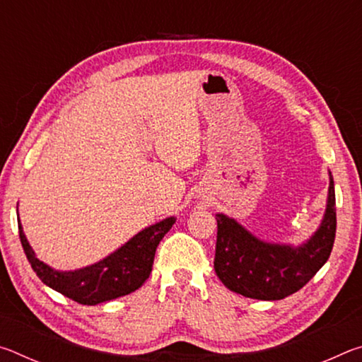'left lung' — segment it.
I'll return each instance as SVG.
<instances>
[{"label":"left lung","mask_w":362,"mask_h":362,"mask_svg":"<svg viewBox=\"0 0 362 362\" xmlns=\"http://www.w3.org/2000/svg\"><path fill=\"white\" fill-rule=\"evenodd\" d=\"M214 268L230 291L257 300L289 297L320 272L332 252L337 217L334 179L329 170L326 211L320 226L302 244L268 243L226 214H216Z\"/></svg>","instance_id":"8db88e82"}]
</instances>
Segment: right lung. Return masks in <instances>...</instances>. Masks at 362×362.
<instances>
[{
    "mask_svg": "<svg viewBox=\"0 0 362 362\" xmlns=\"http://www.w3.org/2000/svg\"><path fill=\"white\" fill-rule=\"evenodd\" d=\"M17 222H19V236L23 252L36 276L51 289L78 303L97 305L127 296L144 286L151 273L158 244L173 228L175 217L163 218L161 222L146 226L121 247L93 265L69 269V272L56 269L41 262L36 257L33 247L30 246L19 216H17Z\"/></svg>",
    "mask_w": 362,
    "mask_h": 362,
    "instance_id": "add662e5",
    "label": "right lung"
}]
</instances>
